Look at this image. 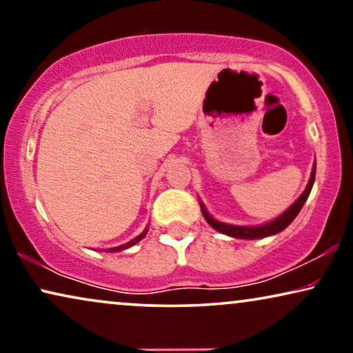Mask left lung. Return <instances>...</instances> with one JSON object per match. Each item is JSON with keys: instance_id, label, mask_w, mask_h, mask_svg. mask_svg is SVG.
I'll list each match as a JSON object with an SVG mask.
<instances>
[{"instance_id": "1", "label": "left lung", "mask_w": 353, "mask_h": 353, "mask_svg": "<svg viewBox=\"0 0 353 353\" xmlns=\"http://www.w3.org/2000/svg\"><path fill=\"white\" fill-rule=\"evenodd\" d=\"M315 172H316V163L313 165V170H312V175H310V180H308V185L305 188V191L302 192L301 197L294 202V204L289 207V209L284 212L278 216V219H274L272 221H268V223L265 225H260V226H238V225H228V223H221V221L215 220L214 216H212L209 212L205 210L204 204L201 202V210H202V215H204V219L207 220V223H209L212 228L220 231V233L223 234H228L231 238H239V239H259V238H267V236H272V234H276V233H281L284 228H288L289 225L292 223V220L296 219L299 212L305 204L308 194H310L312 191V186H313V181H315Z\"/></svg>"}]
</instances>
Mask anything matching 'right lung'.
Wrapping results in <instances>:
<instances>
[{"instance_id":"obj_1","label":"right lung","mask_w":353,"mask_h":353,"mask_svg":"<svg viewBox=\"0 0 353 353\" xmlns=\"http://www.w3.org/2000/svg\"><path fill=\"white\" fill-rule=\"evenodd\" d=\"M146 233H148V228L144 230L141 234L137 236V238L130 241V243H127V244H122V245H119V248H110V249H109V252H119V250H123V249H128V248H132V245H134V244H137V243H139V241H141V239L144 238V236H146Z\"/></svg>"}]
</instances>
